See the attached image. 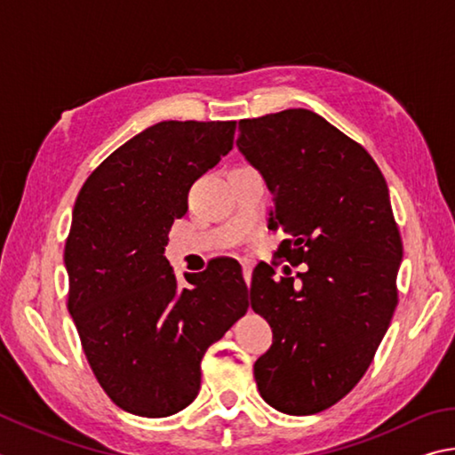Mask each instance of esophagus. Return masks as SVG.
Segmentation results:
<instances>
[{"label": "esophagus", "instance_id": "34e87169", "mask_svg": "<svg viewBox=\"0 0 455 455\" xmlns=\"http://www.w3.org/2000/svg\"><path fill=\"white\" fill-rule=\"evenodd\" d=\"M243 276L246 280V284L251 286V278H252V264L251 262H243Z\"/></svg>", "mask_w": 455, "mask_h": 455}]
</instances>
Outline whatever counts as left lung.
<instances>
[{"label":"left lung","instance_id":"1","mask_svg":"<svg viewBox=\"0 0 455 455\" xmlns=\"http://www.w3.org/2000/svg\"><path fill=\"white\" fill-rule=\"evenodd\" d=\"M238 151L272 193L268 228L296 276L252 272V310L272 346L254 362L264 402L307 416L334 406L364 376L398 304L402 238L386 179L368 151L308 109L238 123ZM288 268V267H284Z\"/></svg>","mask_w":455,"mask_h":455}]
</instances>
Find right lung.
Listing matches in <instances>:
<instances>
[{"label": "right lung", "instance_id": "add662e5", "mask_svg": "<svg viewBox=\"0 0 455 455\" xmlns=\"http://www.w3.org/2000/svg\"><path fill=\"white\" fill-rule=\"evenodd\" d=\"M236 121H161L91 172L65 243L68 308L107 395L129 414L172 416L201 387V360L249 308L241 264L217 259L179 286L164 259L188 188L225 156Z\"/></svg>", "mask_w": 455, "mask_h": 455}]
</instances>
